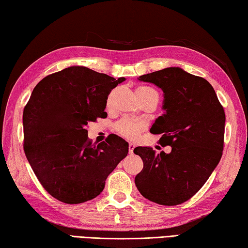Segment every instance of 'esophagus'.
Returning a JSON list of instances; mask_svg holds the SVG:
<instances>
[{
  "label": "esophagus",
  "instance_id": "34e87169",
  "mask_svg": "<svg viewBox=\"0 0 248 248\" xmlns=\"http://www.w3.org/2000/svg\"><path fill=\"white\" fill-rule=\"evenodd\" d=\"M134 148H136V145L133 143H129V153H133Z\"/></svg>",
  "mask_w": 248,
  "mask_h": 248
}]
</instances>
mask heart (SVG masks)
Instances as JSON below:
<instances>
[{
    "instance_id": "b5f03b06",
    "label": "heart",
    "mask_w": 248,
    "mask_h": 248,
    "mask_svg": "<svg viewBox=\"0 0 248 248\" xmlns=\"http://www.w3.org/2000/svg\"><path fill=\"white\" fill-rule=\"evenodd\" d=\"M137 95L139 99L144 98L150 95H157L156 92L151 87L140 86L137 89ZM158 96V95H157ZM145 129V124L143 121L132 119V118H123L115 124V130L117 133L125 139L134 140L139 137V134Z\"/></svg>"
}]
</instances>
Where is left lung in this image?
I'll list each match as a JSON object with an SVG mask.
<instances>
[{"label":"left lung","mask_w":248,"mask_h":248,"mask_svg":"<svg viewBox=\"0 0 248 248\" xmlns=\"http://www.w3.org/2000/svg\"><path fill=\"white\" fill-rule=\"evenodd\" d=\"M164 93L165 114L154 121L150 132L161 134L159 143L170 153L152 148L133 150L143 161L134 178L144 198L163 205L189 200L219 164L224 144L225 114L211 84L180 68H166L139 77Z\"/></svg>","instance_id":"obj_1"}]
</instances>
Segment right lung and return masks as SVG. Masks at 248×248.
Returning a JSON list of instances; mask_svg holds the SVG:
<instances>
[{
	"mask_svg": "<svg viewBox=\"0 0 248 248\" xmlns=\"http://www.w3.org/2000/svg\"><path fill=\"white\" fill-rule=\"evenodd\" d=\"M85 66H70L44 78L24 108V151L33 173L53 198L77 204L94 199L128 154L116 134L97 145L87 124L107 117L111 90L124 81Z\"/></svg>",
	"mask_w": 248,
	"mask_h": 248,
	"instance_id": "add662e5",
	"label": "right lung"
}]
</instances>
